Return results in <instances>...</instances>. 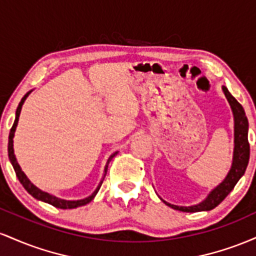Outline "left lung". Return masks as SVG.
Returning a JSON list of instances; mask_svg holds the SVG:
<instances>
[{
  "label": "left lung",
  "mask_w": 256,
  "mask_h": 256,
  "mask_svg": "<svg viewBox=\"0 0 256 256\" xmlns=\"http://www.w3.org/2000/svg\"><path fill=\"white\" fill-rule=\"evenodd\" d=\"M222 91H224L226 98H228V104L231 106L234 120V148L230 171H228V176H226L224 180H222L218 186L214 188L212 192H210V195L206 198V200L200 202L198 204L184 207V206L171 204L161 198L168 207L173 208V210L188 213L213 210V208H216V206H218L220 202L232 192V189H234V185L237 184V182H238L240 177L244 174L246 166H248L249 162V154H250V146H249L248 142V119H246L243 107L240 106V102L228 92V88L222 86Z\"/></svg>",
  "instance_id": "1"
}]
</instances>
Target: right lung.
Returning <instances> with one entry per match:
<instances>
[{"mask_svg": "<svg viewBox=\"0 0 256 256\" xmlns=\"http://www.w3.org/2000/svg\"><path fill=\"white\" fill-rule=\"evenodd\" d=\"M31 94V91H28V94L24 96V98H22V101H20L19 106H18L16 108V120H14V124L10 128V137H8V158H10L12 165H13V168L14 171H16V174L18 179H19L20 183L22 184V186L25 188V190L30 194L31 196H34V198L40 200V201H43L46 202V204H49L52 206H54V207L56 208H61V210H72V208H77V207H80V206H84L86 204H89L90 201H92V198H95L96 194L98 192L100 188H101L102 183H104V179L106 177V173H107V170H108V164H110V161L116 156V154H118V152H116L114 154H112L110 158L107 160V164H106L104 166V177H102V180L100 182L98 186L96 188V190L91 194L90 196H88V198H85L83 200H77V201H67V200H62V198H58L56 196H52L50 194L46 192H42L40 189H38L37 186H34V184L31 183L30 180H28V178L26 177V174L24 172L22 171V168H20L19 164H18L16 161V155H14V149H13V138H14V132H16V125H18V120H19V116H20V112H22V104H24L26 98H28V95Z\"/></svg>", "mask_w": 256, "mask_h": 256, "instance_id": "obj_1", "label": "right lung"}]
</instances>
